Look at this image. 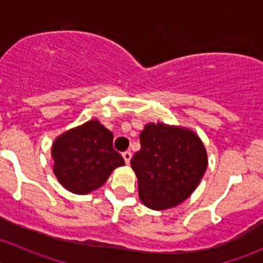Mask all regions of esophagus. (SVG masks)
<instances>
[{"label":"esophagus","mask_w":263,"mask_h":263,"mask_svg":"<svg viewBox=\"0 0 263 263\" xmlns=\"http://www.w3.org/2000/svg\"><path fill=\"white\" fill-rule=\"evenodd\" d=\"M122 155H123V159H124V161H126V164H129V161H131V158H132L131 151H128V150L124 151Z\"/></svg>","instance_id":"34e87169"}]
</instances>
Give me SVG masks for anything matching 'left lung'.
Here are the masks:
<instances>
[{"mask_svg":"<svg viewBox=\"0 0 263 263\" xmlns=\"http://www.w3.org/2000/svg\"><path fill=\"white\" fill-rule=\"evenodd\" d=\"M140 144L131 166L142 202L153 210H165L190 197L208 166L201 140L188 129L148 123Z\"/></svg>","mask_w":263,"mask_h":263,"instance_id":"1","label":"left lung"}]
</instances>
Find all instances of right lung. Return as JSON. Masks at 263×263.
Here are the masks:
<instances>
[{
	"label": "right lung",
	"mask_w": 263,
	"mask_h": 263,
	"mask_svg": "<svg viewBox=\"0 0 263 263\" xmlns=\"http://www.w3.org/2000/svg\"><path fill=\"white\" fill-rule=\"evenodd\" d=\"M52 158L58 181L78 195L99 188L113 169L124 164L113 147V134L95 119L55 139Z\"/></svg>",
	"instance_id": "add662e5"
}]
</instances>
